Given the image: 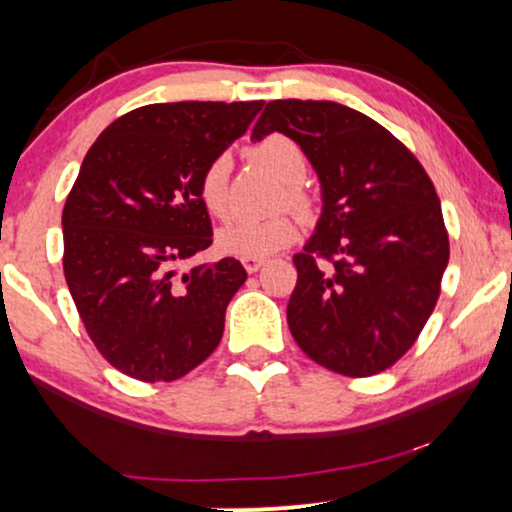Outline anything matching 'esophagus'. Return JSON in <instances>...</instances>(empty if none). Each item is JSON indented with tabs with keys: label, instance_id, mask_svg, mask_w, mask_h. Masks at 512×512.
Masks as SVG:
<instances>
[{
	"label": "esophagus",
	"instance_id": "1",
	"mask_svg": "<svg viewBox=\"0 0 512 512\" xmlns=\"http://www.w3.org/2000/svg\"><path fill=\"white\" fill-rule=\"evenodd\" d=\"M264 257H243V267L248 269L250 274H255V272H260V269L264 267Z\"/></svg>",
	"mask_w": 512,
	"mask_h": 512
}]
</instances>
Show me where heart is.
Instances as JSON below:
<instances>
[{
    "mask_svg": "<svg viewBox=\"0 0 512 512\" xmlns=\"http://www.w3.org/2000/svg\"><path fill=\"white\" fill-rule=\"evenodd\" d=\"M248 156L257 166L286 182V199L291 207L308 214L313 209L310 197L301 190L305 178V154L293 139L284 134H269L250 146ZM199 199L207 207L209 214H228V161L216 158L204 168L199 178ZM298 236V221L291 214H276L269 219H238L219 231V248L236 257H267L291 245Z\"/></svg>",
    "mask_w": 512,
    "mask_h": 512,
    "instance_id": "b5f03b06",
    "label": "heart"
}]
</instances>
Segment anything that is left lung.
<instances>
[{
	"label": "left lung",
	"instance_id": "8db88e82",
	"mask_svg": "<svg viewBox=\"0 0 512 512\" xmlns=\"http://www.w3.org/2000/svg\"><path fill=\"white\" fill-rule=\"evenodd\" d=\"M291 137L322 185V216L293 257L286 317L303 354L349 378L395 366L440 296L450 243L431 178L395 134L332 101H272L252 127Z\"/></svg>",
	"mask_w": 512,
	"mask_h": 512
}]
</instances>
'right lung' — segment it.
<instances>
[{"mask_svg":"<svg viewBox=\"0 0 512 512\" xmlns=\"http://www.w3.org/2000/svg\"><path fill=\"white\" fill-rule=\"evenodd\" d=\"M262 105H144L105 127L81 163L62 211L64 279L91 342L129 378L178 380L221 342L248 272L233 257L182 276L173 264L211 245L199 178Z\"/></svg>","mask_w":512,"mask_h":512,"instance_id":"add662e5","label":"right lung"}]
</instances>
